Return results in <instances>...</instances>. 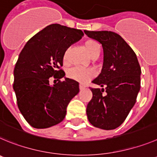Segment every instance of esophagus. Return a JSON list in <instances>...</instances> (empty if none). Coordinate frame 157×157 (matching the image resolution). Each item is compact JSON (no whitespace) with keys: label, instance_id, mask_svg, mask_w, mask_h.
Returning a JSON list of instances; mask_svg holds the SVG:
<instances>
[{"label":"esophagus","instance_id":"34e87169","mask_svg":"<svg viewBox=\"0 0 157 157\" xmlns=\"http://www.w3.org/2000/svg\"><path fill=\"white\" fill-rule=\"evenodd\" d=\"M84 87H85V86H84V84H80V90H82V89H84Z\"/></svg>","mask_w":157,"mask_h":157}]
</instances>
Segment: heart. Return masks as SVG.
Wrapping results in <instances>:
<instances>
[{
    "mask_svg": "<svg viewBox=\"0 0 157 157\" xmlns=\"http://www.w3.org/2000/svg\"><path fill=\"white\" fill-rule=\"evenodd\" d=\"M84 47L89 53V55L93 59L97 58L101 52V46L98 41L94 39H88L84 42ZM69 48L66 49L64 52L63 60L65 63L68 60ZM95 75V72L92 68H81V67H74L67 72V76L70 79L80 82V83H86Z\"/></svg>",
    "mask_w": 157,
    "mask_h": 157,
    "instance_id": "1",
    "label": "heart"
}]
</instances>
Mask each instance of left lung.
<instances>
[{
    "label": "left lung",
    "mask_w": 157,
    "mask_h": 157,
    "mask_svg": "<svg viewBox=\"0 0 157 157\" xmlns=\"http://www.w3.org/2000/svg\"><path fill=\"white\" fill-rule=\"evenodd\" d=\"M101 44L104 52L99 75L92 80L102 88L90 87L92 98L87 106L89 122L95 128L113 130L121 126L136 102L141 87V67L136 54L118 33L84 30Z\"/></svg>",
    "instance_id": "1"
}]
</instances>
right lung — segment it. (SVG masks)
Returning <instances> with one entry per match:
<instances>
[{"label": "right lung", "mask_w": 157, "mask_h": 157, "mask_svg": "<svg viewBox=\"0 0 157 157\" xmlns=\"http://www.w3.org/2000/svg\"><path fill=\"white\" fill-rule=\"evenodd\" d=\"M84 35L80 29L52 24L31 37L22 48L14 70L13 88L21 113L31 126L48 128L66 117L79 83L65 78L63 56ZM58 81L50 85V78Z\"/></svg>", "instance_id": "add662e5"}]
</instances>
